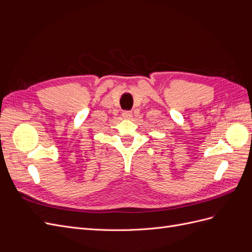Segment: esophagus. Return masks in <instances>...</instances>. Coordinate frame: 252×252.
<instances>
[{
    "label": "esophagus",
    "instance_id": "34e87169",
    "mask_svg": "<svg viewBox=\"0 0 252 252\" xmlns=\"http://www.w3.org/2000/svg\"><path fill=\"white\" fill-rule=\"evenodd\" d=\"M122 117H123V119H125V120H129L132 118V113L130 111H124L123 113H122Z\"/></svg>",
    "mask_w": 252,
    "mask_h": 252
}]
</instances>
